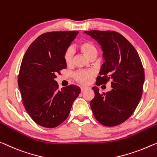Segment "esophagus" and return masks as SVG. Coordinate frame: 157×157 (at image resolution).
<instances>
[{
  "label": "esophagus",
  "mask_w": 157,
  "mask_h": 157,
  "mask_svg": "<svg viewBox=\"0 0 157 157\" xmlns=\"http://www.w3.org/2000/svg\"><path fill=\"white\" fill-rule=\"evenodd\" d=\"M81 92H85V91H86V90H87V87H85V86H81Z\"/></svg>",
  "instance_id": "1"
}]
</instances>
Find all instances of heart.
<instances>
[{
    "label": "heart",
    "instance_id": "obj_1",
    "mask_svg": "<svg viewBox=\"0 0 157 157\" xmlns=\"http://www.w3.org/2000/svg\"><path fill=\"white\" fill-rule=\"evenodd\" d=\"M79 50L86 56L88 58L97 57L98 54V50L97 46L93 42L90 41H82L79 44ZM72 58H73V51L71 48H68L65 51L64 54V60L65 63L67 65L72 64ZM94 75V72L92 71H81L77 72L75 74V78L79 83L82 85H89L92 81V78Z\"/></svg>",
    "mask_w": 157,
    "mask_h": 157
}]
</instances>
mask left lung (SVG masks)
Segmentation results:
<instances>
[{
	"instance_id": "obj_1",
	"label": "left lung",
	"mask_w": 157,
	"mask_h": 157,
	"mask_svg": "<svg viewBox=\"0 0 157 157\" xmlns=\"http://www.w3.org/2000/svg\"><path fill=\"white\" fill-rule=\"evenodd\" d=\"M97 41L103 51L102 64L96 85L111 81L112 90L99 92L93 86L94 97L90 106L94 118L102 125H120L134 113L141 99L144 71L136 49L125 37L114 31H86Z\"/></svg>"
}]
</instances>
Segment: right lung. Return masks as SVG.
<instances>
[{"instance_id":"1","label":"right lung","mask_w":157,"mask_h":157,"mask_svg":"<svg viewBox=\"0 0 157 157\" xmlns=\"http://www.w3.org/2000/svg\"><path fill=\"white\" fill-rule=\"evenodd\" d=\"M78 32L42 34L25 53L18 76L22 102L35 123L44 128L57 127L69 116L72 104L80 93L71 85L58 90L56 75L65 69L64 54Z\"/></svg>"}]
</instances>
